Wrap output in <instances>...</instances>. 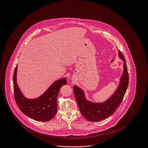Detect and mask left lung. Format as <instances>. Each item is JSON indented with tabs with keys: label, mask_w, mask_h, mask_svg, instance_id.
Wrapping results in <instances>:
<instances>
[{
	"label": "left lung",
	"mask_w": 148,
	"mask_h": 148,
	"mask_svg": "<svg viewBox=\"0 0 148 148\" xmlns=\"http://www.w3.org/2000/svg\"><path fill=\"white\" fill-rule=\"evenodd\" d=\"M119 57L123 62V70L119 86L115 92L107 100L102 102H93L88 100L84 91L77 86H74L75 99L81 114L89 121H102L111 115L121 103L129 84V75L125 59L121 51H118Z\"/></svg>",
	"instance_id": "1"
}]
</instances>
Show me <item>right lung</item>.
I'll use <instances>...</instances> for the list:
<instances>
[{
    "label": "right lung",
    "mask_w": 148,
    "mask_h": 148,
    "mask_svg": "<svg viewBox=\"0 0 148 148\" xmlns=\"http://www.w3.org/2000/svg\"><path fill=\"white\" fill-rule=\"evenodd\" d=\"M17 64L13 74V88L15 101L20 110L29 118L37 121H49L57 111V98L61 87L67 84L66 78L55 81L40 97L34 99L25 97L17 82Z\"/></svg>",
    "instance_id": "1"
}]
</instances>
